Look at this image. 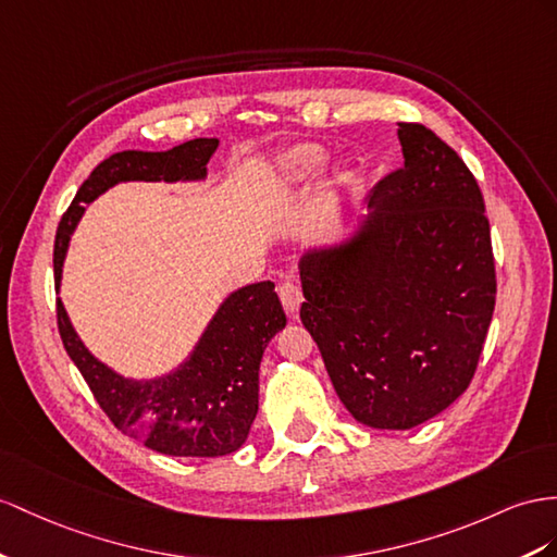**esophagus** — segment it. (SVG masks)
<instances>
[{
    "label": "esophagus",
    "mask_w": 557,
    "mask_h": 557,
    "mask_svg": "<svg viewBox=\"0 0 557 557\" xmlns=\"http://www.w3.org/2000/svg\"><path fill=\"white\" fill-rule=\"evenodd\" d=\"M280 301H282L284 310H287V315L294 318L296 312H298V308H301V304H304L301 287H298V284H294V282L280 284Z\"/></svg>",
    "instance_id": "34e87169"
}]
</instances>
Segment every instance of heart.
Returning a JSON list of instances; mask_svg holds the SVG:
<instances>
[{"mask_svg": "<svg viewBox=\"0 0 557 557\" xmlns=\"http://www.w3.org/2000/svg\"><path fill=\"white\" fill-rule=\"evenodd\" d=\"M324 162L326 157L318 148H294L282 157L284 174H287L292 181H312L315 176H320Z\"/></svg>", "mask_w": 557, "mask_h": 557, "instance_id": "obj_1", "label": "heart"}]
</instances>
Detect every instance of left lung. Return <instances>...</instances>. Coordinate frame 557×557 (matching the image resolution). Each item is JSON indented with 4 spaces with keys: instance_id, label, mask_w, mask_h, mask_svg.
<instances>
[{
    "instance_id": "obj_1",
    "label": "left lung",
    "mask_w": 557,
    "mask_h": 557,
    "mask_svg": "<svg viewBox=\"0 0 557 557\" xmlns=\"http://www.w3.org/2000/svg\"><path fill=\"white\" fill-rule=\"evenodd\" d=\"M405 164L350 233L304 251L301 322L341 403L369 428L409 431L461 397L494 312L482 193L423 124L400 122Z\"/></svg>"
}]
</instances>
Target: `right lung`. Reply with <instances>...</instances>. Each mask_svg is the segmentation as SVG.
<instances>
[{
    "label": "right lung",
    "mask_w": 557,
    "mask_h": 557,
    "mask_svg": "<svg viewBox=\"0 0 557 557\" xmlns=\"http://www.w3.org/2000/svg\"><path fill=\"white\" fill-rule=\"evenodd\" d=\"M219 138H195L166 152L124 150L110 154L82 183L63 213L53 247L55 292L84 211L120 183H199ZM59 332L70 360L82 372L96 403L124 435L166 456H225L249 437L259 411V367L263 350L287 326L273 282L245 284L227 294L211 320L171 372L152 379L124 376L84 346L59 298Z\"/></svg>",
    "instance_id": "1"
}]
</instances>
